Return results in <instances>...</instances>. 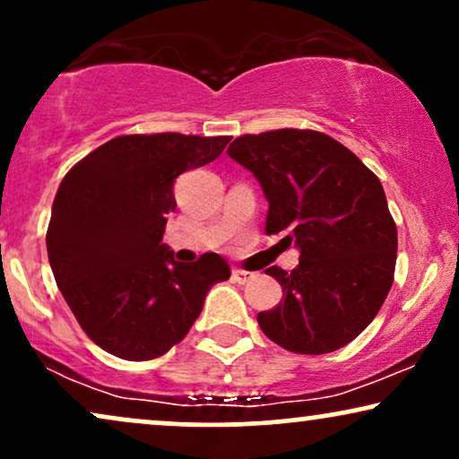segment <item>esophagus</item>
Segmentation results:
<instances>
[{"label": "esophagus", "mask_w": 459, "mask_h": 459, "mask_svg": "<svg viewBox=\"0 0 459 459\" xmlns=\"http://www.w3.org/2000/svg\"><path fill=\"white\" fill-rule=\"evenodd\" d=\"M252 277H254V273L243 271V269H233V280L237 283H247L249 280H252Z\"/></svg>", "instance_id": "obj_1"}]
</instances>
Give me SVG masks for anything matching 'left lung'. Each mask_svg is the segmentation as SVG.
Masks as SVG:
<instances>
[{"mask_svg":"<svg viewBox=\"0 0 459 459\" xmlns=\"http://www.w3.org/2000/svg\"><path fill=\"white\" fill-rule=\"evenodd\" d=\"M226 152L260 182L266 235L283 233L300 252L297 269H266L283 299L258 313L263 333L309 356L351 343L379 313L396 266L398 233L379 178L320 131L241 135Z\"/></svg>","mask_w":459,"mask_h":459,"instance_id":"obj_1","label":"left lung"}]
</instances>
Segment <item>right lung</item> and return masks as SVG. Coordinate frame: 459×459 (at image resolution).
Listing matches in <instances>:
<instances>
[{
	"mask_svg": "<svg viewBox=\"0 0 459 459\" xmlns=\"http://www.w3.org/2000/svg\"><path fill=\"white\" fill-rule=\"evenodd\" d=\"M230 137L120 135L75 162L46 233L56 286L92 343L116 358H159L188 334L213 283L230 277L220 254L178 263L162 243L179 173L218 159Z\"/></svg>",
	"mask_w": 459,
	"mask_h": 459,
	"instance_id": "add662e5",
	"label": "right lung"
}]
</instances>
